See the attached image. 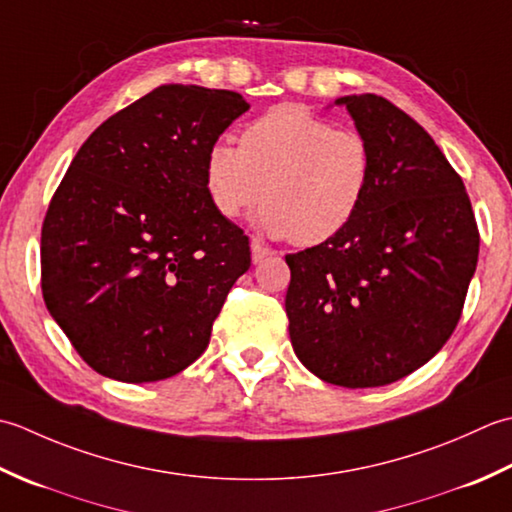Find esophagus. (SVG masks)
<instances>
[{
  "mask_svg": "<svg viewBox=\"0 0 512 512\" xmlns=\"http://www.w3.org/2000/svg\"><path fill=\"white\" fill-rule=\"evenodd\" d=\"M271 254H274V252H271L269 247H265L260 241H252V260H254V263H263V260L269 258Z\"/></svg>",
  "mask_w": 512,
  "mask_h": 512,
  "instance_id": "esophagus-1",
  "label": "esophagus"
}]
</instances>
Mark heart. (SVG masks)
I'll use <instances>...</instances> for the list:
<instances>
[{
  "label": "heart",
  "instance_id": "1",
  "mask_svg": "<svg viewBox=\"0 0 512 512\" xmlns=\"http://www.w3.org/2000/svg\"><path fill=\"white\" fill-rule=\"evenodd\" d=\"M369 139L296 103L271 108L205 154V192L218 216L236 221L265 198L258 216L269 236L309 247L342 234L373 183Z\"/></svg>",
  "mask_w": 512,
  "mask_h": 512
}]
</instances>
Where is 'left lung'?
I'll return each instance as SVG.
<instances>
[{"instance_id":"obj_1","label":"left lung","mask_w":512,"mask_h":512,"mask_svg":"<svg viewBox=\"0 0 512 512\" xmlns=\"http://www.w3.org/2000/svg\"><path fill=\"white\" fill-rule=\"evenodd\" d=\"M336 103L371 143L373 183L342 234L285 256L289 336L320 380L384 387L451 338L477 267L479 232L462 176L420 123L369 92Z\"/></svg>"}]
</instances>
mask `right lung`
Returning a JSON list of instances; mask_svg holds the SVG:
<instances>
[{"label":"right lung","mask_w":512,"mask_h":512,"mask_svg":"<svg viewBox=\"0 0 512 512\" xmlns=\"http://www.w3.org/2000/svg\"><path fill=\"white\" fill-rule=\"evenodd\" d=\"M249 110L232 90L168 83L81 145L41 227V294L88 367L172 378L201 356L252 265L205 192L207 148Z\"/></svg>","instance_id":"add662e5"}]
</instances>
